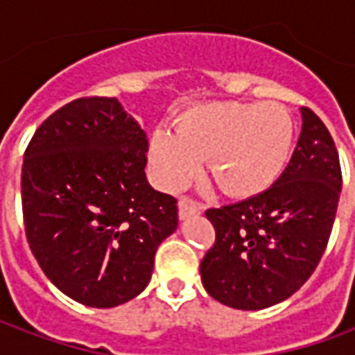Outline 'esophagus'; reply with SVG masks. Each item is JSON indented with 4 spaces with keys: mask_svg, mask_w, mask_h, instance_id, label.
<instances>
[{
    "mask_svg": "<svg viewBox=\"0 0 355 355\" xmlns=\"http://www.w3.org/2000/svg\"><path fill=\"white\" fill-rule=\"evenodd\" d=\"M201 209L200 205H196L193 201L190 200H180L178 201V216H180V220H184L188 216H193V215H200Z\"/></svg>",
    "mask_w": 355,
    "mask_h": 355,
    "instance_id": "esophagus-1",
    "label": "esophagus"
}]
</instances>
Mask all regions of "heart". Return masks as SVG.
Segmentation results:
<instances>
[{"label":"heart","mask_w":355,"mask_h":355,"mask_svg":"<svg viewBox=\"0 0 355 355\" xmlns=\"http://www.w3.org/2000/svg\"><path fill=\"white\" fill-rule=\"evenodd\" d=\"M295 137L293 117L277 102H213L178 117L175 135L157 131L150 139V165L163 190H180L200 162L226 196L253 198L287 167Z\"/></svg>","instance_id":"heart-1"}]
</instances>
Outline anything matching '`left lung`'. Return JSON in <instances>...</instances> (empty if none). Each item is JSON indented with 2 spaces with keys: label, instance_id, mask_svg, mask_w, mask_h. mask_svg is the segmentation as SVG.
Listing matches in <instances>:
<instances>
[{
  "label": "left lung",
  "instance_id": "obj_1",
  "mask_svg": "<svg viewBox=\"0 0 355 355\" xmlns=\"http://www.w3.org/2000/svg\"><path fill=\"white\" fill-rule=\"evenodd\" d=\"M302 131L282 177L259 196L209 209L216 241L200 264L211 297L238 310L289 298L312 275L335 223L343 175L327 127L300 108Z\"/></svg>",
  "mask_w": 355,
  "mask_h": 355
}]
</instances>
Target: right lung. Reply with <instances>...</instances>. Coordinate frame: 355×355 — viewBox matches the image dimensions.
Instances as JSON below:
<instances>
[{"instance_id":"obj_1","label":"right lung","mask_w":355,"mask_h":355,"mask_svg":"<svg viewBox=\"0 0 355 355\" xmlns=\"http://www.w3.org/2000/svg\"><path fill=\"white\" fill-rule=\"evenodd\" d=\"M146 132L117 98L68 102L34 132L22 163L30 249L66 297L114 308L146 289L178 226L177 200L148 184Z\"/></svg>"}]
</instances>
